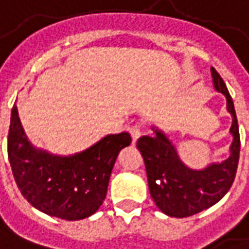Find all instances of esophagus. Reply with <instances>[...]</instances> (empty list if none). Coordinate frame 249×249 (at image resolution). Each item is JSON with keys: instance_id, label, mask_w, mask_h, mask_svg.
Masks as SVG:
<instances>
[{"instance_id": "esophagus-1", "label": "esophagus", "mask_w": 249, "mask_h": 249, "mask_svg": "<svg viewBox=\"0 0 249 249\" xmlns=\"http://www.w3.org/2000/svg\"><path fill=\"white\" fill-rule=\"evenodd\" d=\"M129 133L130 136H132V139H133V143L139 140V137L141 136V133H142V130H141V126H140L139 124L133 125V126H130L129 128Z\"/></svg>"}]
</instances>
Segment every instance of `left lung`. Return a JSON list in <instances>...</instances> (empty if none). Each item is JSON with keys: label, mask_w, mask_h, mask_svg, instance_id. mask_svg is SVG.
<instances>
[{"label": "left lung", "mask_w": 249, "mask_h": 249, "mask_svg": "<svg viewBox=\"0 0 249 249\" xmlns=\"http://www.w3.org/2000/svg\"><path fill=\"white\" fill-rule=\"evenodd\" d=\"M213 86L227 99V109L232 115L233 136L231 156L222 163H213L204 170H191L177 156L166 136L156 130V137L143 136L137 149L145 162L150 195L162 213L174 218H187L218 203L231 189L236 176L240 134L232 97L218 71L211 67Z\"/></svg>", "instance_id": "obj_1"}]
</instances>
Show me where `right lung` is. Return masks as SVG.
<instances>
[{"instance_id":"obj_1","label":"right lung","mask_w":249,"mask_h":249,"mask_svg":"<svg viewBox=\"0 0 249 249\" xmlns=\"http://www.w3.org/2000/svg\"><path fill=\"white\" fill-rule=\"evenodd\" d=\"M130 142V134L123 132L107 136L72 157L51 156L31 146L14 106L7 157L18 189L33 207L59 219L80 220L104 202L116 158Z\"/></svg>"}]
</instances>
